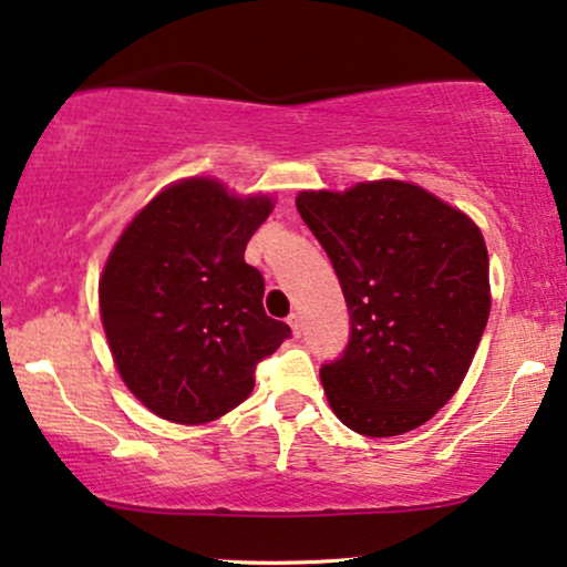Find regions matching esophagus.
Wrapping results in <instances>:
<instances>
[{
	"label": "esophagus",
	"instance_id": "34e87169",
	"mask_svg": "<svg viewBox=\"0 0 567 567\" xmlns=\"http://www.w3.org/2000/svg\"><path fill=\"white\" fill-rule=\"evenodd\" d=\"M288 324H290L292 334H296V337H300V332H303V324H300V317H298V313H290V317H288Z\"/></svg>",
	"mask_w": 567,
	"mask_h": 567
}]
</instances>
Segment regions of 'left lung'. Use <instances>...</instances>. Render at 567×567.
Masks as SVG:
<instances>
[{"label": "left lung", "instance_id": "obj_1", "mask_svg": "<svg viewBox=\"0 0 567 567\" xmlns=\"http://www.w3.org/2000/svg\"><path fill=\"white\" fill-rule=\"evenodd\" d=\"M296 206L350 311L346 350L319 369L337 419L363 436L426 424L457 392L489 319L482 230L400 181L303 190Z\"/></svg>", "mask_w": 567, "mask_h": 567}]
</instances>
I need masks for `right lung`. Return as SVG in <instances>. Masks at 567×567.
Wrapping results in <instances>:
<instances>
[{"instance_id":"add662e5","label":"right lung","mask_w":567,"mask_h":567,"mask_svg":"<svg viewBox=\"0 0 567 567\" xmlns=\"http://www.w3.org/2000/svg\"><path fill=\"white\" fill-rule=\"evenodd\" d=\"M269 212V198L193 177L162 190L114 246L99 282L104 332L120 377L162 419L206 424L233 411L290 337L246 264Z\"/></svg>"}]
</instances>
